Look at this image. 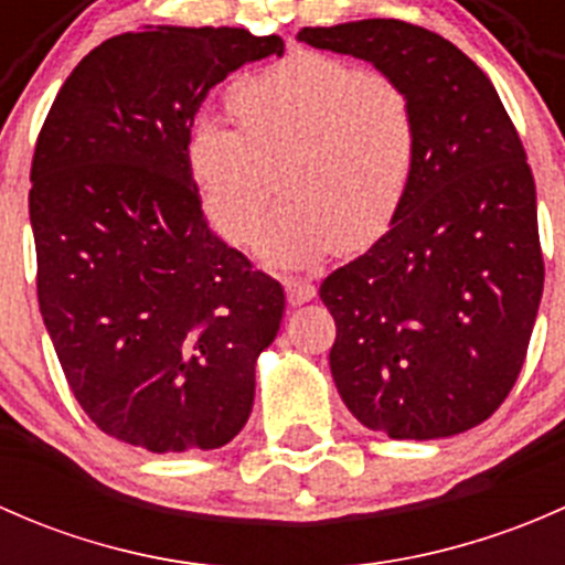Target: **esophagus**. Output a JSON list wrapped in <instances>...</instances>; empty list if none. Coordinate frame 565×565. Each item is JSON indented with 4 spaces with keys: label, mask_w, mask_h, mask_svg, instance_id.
Here are the masks:
<instances>
[{
    "label": "esophagus",
    "mask_w": 565,
    "mask_h": 565,
    "mask_svg": "<svg viewBox=\"0 0 565 565\" xmlns=\"http://www.w3.org/2000/svg\"><path fill=\"white\" fill-rule=\"evenodd\" d=\"M284 289H287L289 306H303V303H311V300L317 298L315 284L298 281V278H289V281H284Z\"/></svg>",
    "instance_id": "34e87169"
}]
</instances>
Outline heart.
Listing matches in <instances>:
<instances>
[{"mask_svg":"<svg viewBox=\"0 0 565 565\" xmlns=\"http://www.w3.org/2000/svg\"><path fill=\"white\" fill-rule=\"evenodd\" d=\"M241 125L202 111L185 136V167L210 224L243 246L270 199L284 158L281 204L256 254L273 267H311L341 248H372L404 207L418 167L407 95L339 56L295 51L232 93Z\"/></svg>","mask_w":565,"mask_h":565,"instance_id":"1","label":"heart"}]
</instances>
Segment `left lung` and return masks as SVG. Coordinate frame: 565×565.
<instances>
[{
  "label": "left lung",
  "instance_id": "1",
  "mask_svg": "<svg viewBox=\"0 0 565 565\" xmlns=\"http://www.w3.org/2000/svg\"><path fill=\"white\" fill-rule=\"evenodd\" d=\"M298 40L372 62L418 125L393 226L319 287L335 319V388L393 440L472 429L514 388L544 289L520 136L487 73L424 26L363 19L303 26Z\"/></svg>",
  "mask_w": 565,
  "mask_h": 565
}]
</instances>
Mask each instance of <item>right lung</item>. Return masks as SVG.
Segmentation results:
<instances>
[{
  "label": "right lung",
  "instance_id": "add662e5",
  "mask_svg": "<svg viewBox=\"0 0 565 565\" xmlns=\"http://www.w3.org/2000/svg\"><path fill=\"white\" fill-rule=\"evenodd\" d=\"M270 54L278 35L141 26L73 67L40 130V315L93 424L152 454L226 446L281 328V284L210 230L185 167L210 89Z\"/></svg>",
  "mask_w": 565,
  "mask_h": 565
}]
</instances>
